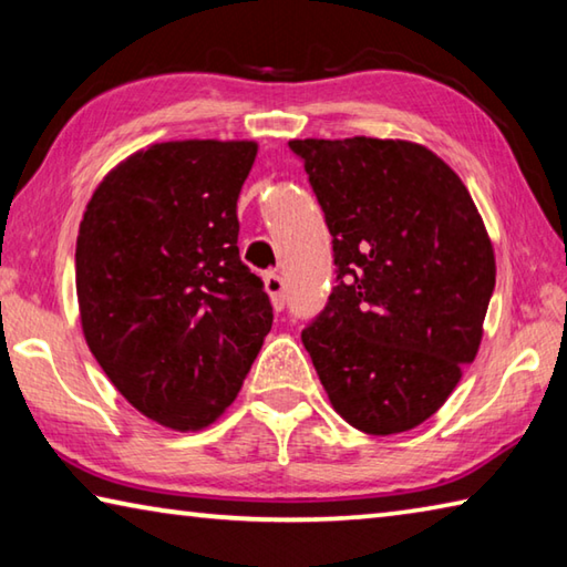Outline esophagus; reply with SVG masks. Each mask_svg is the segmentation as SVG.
<instances>
[{
	"instance_id": "esophagus-1",
	"label": "esophagus",
	"mask_w": 567,
	"mask_h": 567,
	"mask_svg": "<svg viewBox=\"0 0 567 567\" xmlns=\"http://www.w3.org/2000/svg\"><path fill=\"white\" fill-rule=\"evenodd\" d=\"M262 282H265V292L270 295V302L275 310H282L285 307V280L282 277L275 272H267Z\"/></svg>"
}]
</instances>
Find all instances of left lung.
Wrapping results in <instances>:
<instances>
[{"label": "left lung", "mask_w": 567, "mask_h": 567, "mask_svg": "<svg viewBox=\"0 0 567 567\" xmlns=\"http://www.w3.org/2000/svg\"><path fill=\"white\" fill-rule=\"evenodd\" d=\"M332 235L338 285L302 344L334 412L417 427L483 342L495 249L463 179L408 140H290Z\"/></svg>", "instance_id": "left-lung-1"}]
</instances>
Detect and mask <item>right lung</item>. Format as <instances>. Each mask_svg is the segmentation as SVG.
<instances>
[{
    "label": "right lung",
    "mask_w": 567,
    "mask_h": 567,
    "mask_svg": "<svg viewBox=\"0 0 567 567\" xmlns=\"http://www.w3.org/2000/svg\"><path fill=\"white\" fill-rule=\"evenodd\" d=\"M255 157L252 140L157 142L104 175L80 223L87 348L134 410L177 433L223 417L272 328L237 247Z\"/></svg>",
    "instance_id": "add662e5"
}]
</instances>
